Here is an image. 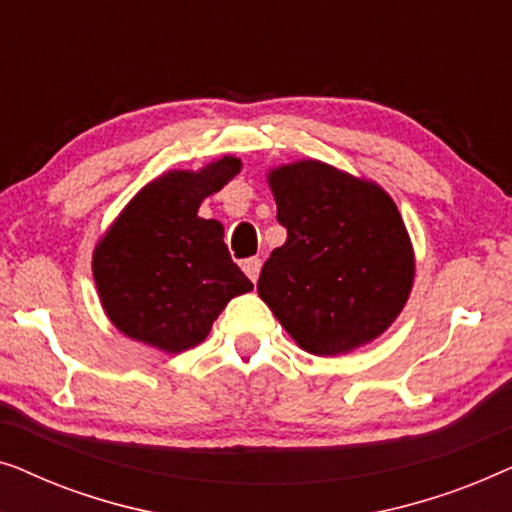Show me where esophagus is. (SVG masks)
Returning <instances> with one entry per match:
<instances>
[{
  "instance_id": "34e87169",
  "label": "esophagus",
  "mask_w": 512,
  "mask_h": 512,
  "mask_svg": "<svg viewBox=\"0 0 512 512\" xmlns=\"http://www.w3.org/2000/svg\"><path fill=\"white\" fill-rule=\"evenodd\" d=\"M242 270H244V275L251 279V282H256L258 272H261V258H247V261L242 263Z\"/></svg>"
}]
</instances>
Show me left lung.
<instances>
[{"label": "left lung", "instance_id": "1", "mask_svg": "<svg viewBox=\"0 0 512 512\" xmlns=\"http://www.w3.org/2000/svg\"><path fill=\"white\" fill-rule=\"evenodd\" d=\"M268 184L286 242L258 277L263 303L314 356L380 338L415 282V251L391 195L312 158L272 167Z\"/></svg>", "mask_w": 512, "mask_h": 512}]
</instances>
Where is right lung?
I'll return each instance as SVG.
<instances>
[{
	"label": "right lung",
	"instance_id": "add662e5",
	"mask_svg": "<svg viewBox=\"0 0 512 512\" xmlns=\"http://www.w3.org/2000/svg\"><path fill=\"white\" fill-rule=\"evenodd\" d=\"M240 170V158L223 156L198 172H165L95 244L100 303L123 335L167 354L186 352L207 338L230 300L254 289L230 258L221 223L198 216L202 200Z\"/></svg>",
	"mask_w": 512,
	"mask_h": 512
}]
</instances>
